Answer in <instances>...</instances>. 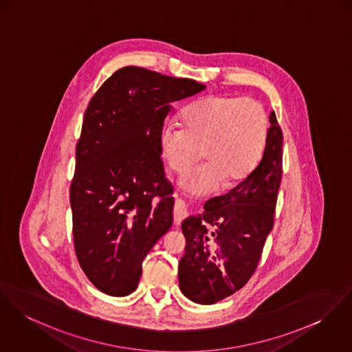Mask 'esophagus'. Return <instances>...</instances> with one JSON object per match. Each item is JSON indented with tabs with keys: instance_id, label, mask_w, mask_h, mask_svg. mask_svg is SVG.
I'll return each instance as SVG.
<instances>
[{
	"instance_id": "1",
	"label": "esophagus",
	"mask_w": 352,
	"mask_h": 352,
	"mask_svg": "<svg viewBox=\"0 0 352 352\" xmlns=\"http://www.w3.org/2000/svg\"><path fill=\"white\" fill-rule=\"evenodd\" d=\"M186 213H188L186 202L182 199H177L175 206H174V223L179 225L181 221L186 216Z\"/></svg>"
}]
</instances>
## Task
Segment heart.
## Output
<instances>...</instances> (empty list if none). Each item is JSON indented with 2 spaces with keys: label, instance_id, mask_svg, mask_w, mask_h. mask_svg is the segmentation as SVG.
<instances>
[{
  "label": "heart",
  "instance_id": "1",
  "mask_svg": "<svg viewBox=\"0 0 352 352\" xmlns=\"http://www.w3.org/2000/svg\"><path fill=\"white\" fill-rule=\"evenodd\" d=\"M184 127L163 124L160 150L168 168L185 173L199 155L201 163L179 179L192 197L210 195L223 185L232 188L245 179L258 162L270 131L264 107L252 99L210 95L182 112Z\"/></svg>",
  "mask_w": 352,
  "mask_h": 352
}]
</instances>
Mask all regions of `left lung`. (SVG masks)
<instances>
[{
  "label": "left lung",
  "instance_id": "obj_1",
  "mask_svg": "<svg viewBox=\"0 0 352 352\" xmlns=\"http://www.w3.org/2000/svg\"><path fill=\"white\" fill-rule=\"evenodd\" d=\"M260 162L234 189L208 201L182 222L185 254L178 265L182 294L214 304L241 289L254 273L273 228L283 174V133L276 113Z\"/></svg>",
  "mask_w": 352,
  "mask_h": 352
}]
</instances>
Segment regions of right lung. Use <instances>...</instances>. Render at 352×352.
<instances>
[{"label": "right lung", "instance_id": "1", "mask_svg": "<svg viewBox=\"0 0 352 352\" xmlns=\"http://www.w3.org/2000/svg\"><path fill=\"white\" fill-rule=\"evenodd\" d=\"M206 87L140 67L118 69L85 109L69 199L88 280L109 296L138 288L142 263L173 225L160 133L171 103Z\"/></svg>", "mask_w": 352, "mask_h": 352}]
</instances>
